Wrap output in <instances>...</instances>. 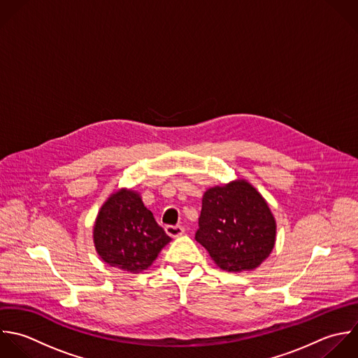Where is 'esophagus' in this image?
<instances>
[{"label":"esophagus","instance_id":"esophagus-1","mask_svg":"<svg viewBox=\"0 0 358 358\" xmlns=\"http://www.w3.org/2000/svg\"><path fill=\"white\" fill-rule=\"evenodd\" d=\"M166 233L173 237L177 238L180 236H182L185 233V229L182 226H166Z\"/></svg>","mask_w":358,"mask_h":358}]
</instances>
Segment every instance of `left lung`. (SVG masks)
<instances>
[{"mask_svg":"<svg viewBox=\"0 0 358 358\" xmlns=\"http://www.w3.org/2000/svg\"><path fill=\"white\" fill-rule=\"evenodd\" d=\"M195 240L222 271L250 272L273 251L276 220L259 191L237 178L206 189Z\"/></svg>","mask_w":358,"mask_h":358,"instance_id":"8db88e82","label":"left lung"}]
</instances>
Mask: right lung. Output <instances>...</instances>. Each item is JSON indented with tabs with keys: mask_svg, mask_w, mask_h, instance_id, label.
Wrapping results in <instances>:
<instances>
[{
	"mask_svg": "<svg viewBox=\"0 0 358 358\" xmlns=\"http://www.w3.org/2000/svg\"><path fill=\"white\" fill-rule=\"evenodd\" d=\"M170 241L141 195L128 188L106 199L93 226V243L100 259L131 273L148 269Z\"/></svg>",
	"mask_w": 358,
	"mask_h": 358,
	"instance_id": "1",
	"label": "right lung"
}]
</instances>
